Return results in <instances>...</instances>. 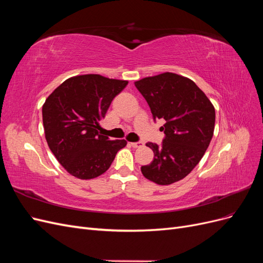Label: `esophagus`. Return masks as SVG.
Listing matches in <instances>:
<instances>
[{
	"label": "esophagus",
	"instance_id": "obj_1",
	"mask_svg": "<svg viewBox=\"0 0 263 263\" xmlns=\"http://www.w3.org/2000/svg\"><path fill=\"white\" fill-rule=\"evenodd\" d=\"M130 145H132V147H134V148H139V147H142V146H144V142H142V141L130 142Z\"/></svg>",
	"mask_w": 263,
	"mask_h": 263
}]
</instances>
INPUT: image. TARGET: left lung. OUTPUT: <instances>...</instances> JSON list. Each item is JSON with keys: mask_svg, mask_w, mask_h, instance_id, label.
Returning <instances> with one entry per match:
<instances>
[{"mask_svg": "<svg viewBox=\"0 0 263 263\" xmlns=\"http://www.w3.org/2000/svg\"><path fill=\"white\" fill-rule=\"evenodd\" d=\"M147 101L154 121L164 119V138L159 146L147 142L154 160L142 165L144 177L168 185L182 180L203 158L212 140L215 108L192 80L165 72L135 82Z\"/></svg>", "mask_w": 263, "mask_h": 263, "instance_id": "8db88e82", "label": "left lung"}]
</instances>
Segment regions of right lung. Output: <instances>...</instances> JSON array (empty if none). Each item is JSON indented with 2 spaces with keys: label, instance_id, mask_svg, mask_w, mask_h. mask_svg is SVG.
Listing matches in <instances>:
<instances>
[{
  "label": "right lung",
  "instance_id": "obj_1",
  "mask_svg": "<svg viewBox=\"0 0 263 263\" xmlns=\"http://www.w3.org/2000/svg\"><path fill=\"white\" fill-rule=\"evenodd\" d=\"M127 81L99 74L70 78L43 106L45 136L51 153L71 176L90 180L104 173L126 140L99 133L100 121Z\"/></svg>",
  "mask_w": 263,
  "mask_h": 263
}]
</instances>
